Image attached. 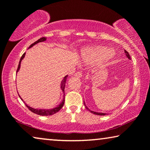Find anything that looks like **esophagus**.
<instances>
[{
    "label": "esophagus",
    "instance_id": "obj_1",
    "mask_svg": "<svg viewBox=\"0 0 150 150\" xmlns=\"http://www.w3.org/2000/svg\"><path fill=\"white\" fill-rule=\"evenodd\" d=\"M74 76L76 78H81L82 77V73L80 72V71H78V72L75 73Z\"/></svg>",
    "mask_w": 150,
    "mask_h": 150
}]
</instances>
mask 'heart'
Masks as SVG:
<instances>
[{
  "instance_id": "b5f03b06",
  "label": "heart",
  "mask_w": 150,
  "mask_h": 150,
  "mask_svg": "<svg viewBox=\"0 0 150 150\" xmlns=\"http://www.w3.org/2000/svg\"><path fill=\"white\" fill-rule=\"evenodd\" d=\"M115 55L114 50H108L105 46H91L84 48L81 50V58L86 62L101 61L106 62L111 60Z\"/></svg>"
}]
</instances>
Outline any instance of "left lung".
<instances>
[{
  "mask_svg": "<svg viewBox=\"0 0 150 150\" xmlns=\"http://www.w3.org/2000/svg\"><path fill=\"white\" fill-rule=\"evenodd\" d=\"M124 52L126 53V56L128 57V59H130V54H129V53L127 52V51L125 50H124ZM84 104H85V108H87V109L89 110V111H90L91 112H92V113H93V114H95V115H106V113H104V112H94V111H93V110H91L89 109V108H88V107L87 106H86V104H85V102H84Z\"/></svg>",
  "mask_w": 150,
  "mask_h": 150,
  "instance_id": "8db88e82",
  "label": "left lung"
}]
</instances>
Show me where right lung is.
Here are the masks:
<instances>
[{
	"label": "right lung",
	"instance_id": "right-lung-1",
	"mask_svg": "<svg viewBox=\"0 0 150 150\" xmlns=\"http://www.w3.org/2000/svg\"><path fill=\"white\" fill-rule=\"evenodd\" d=\"M46 40V38H42L40 39H39L38 41H36L35 42H34L33 44H32L30 46L28 47V48H31L34 46V45H35L37 44H38V43L40 42H45V41ZM24 56H25V53H24L23 54H22V56L21 57V59H20V62H19V65H18V69H17V72L18 71H19V69L20 68V64H21V61L22 59L24 58ZM68 76V75L65 76L63 78V79L62 80V81H61V89L62 90L63 93V100L62 102H61L60 104H59L58 106H57L56 107L53 108H51V109H38V108H33L32 107H30V106H28L27 104H26L25 102L26 106H27V108L29 109L30 111H32L33 112H34V113L35 114H38L39 115H42V116H48V115H54L58 111H59V110L61 109V108L63 107V104H64V102H65V91H64V89H65V83H66V80H67V78ZM18 96H19V97L20 98V99H21L22 101H23V100L22 99V98L20 97L19 94H18Z\"/></svg>",
	"mask_w": 150,
	"mask_h": 150
}]
</instances>
